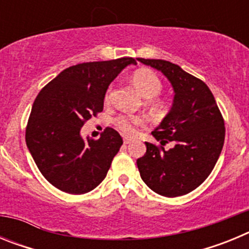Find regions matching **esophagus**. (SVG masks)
Listing matches in <instances>:
<instances>
[{
  "mask_svg": "<svg viewBox=\"0 0 249 249\" xmlns=\"http://www.w3.org/2000/svg\"><path fill=\"white\" fill-rule=\"evenodd\" d=\"M123 142H124V144H128L129 142H131V140H129V138L124 137V138H123Z\"/></svg>",
  "mask_w": 249,
  "mask_h": 249,
  "instance_id": "esophagus-1",
  "label": "esophagus"
}]
</instances>
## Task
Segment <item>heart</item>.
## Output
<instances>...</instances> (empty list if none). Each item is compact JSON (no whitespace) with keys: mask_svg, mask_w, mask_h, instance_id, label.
<instances>
[{"mask_svg":"<svg viewBox=\"0 0 249 249\" xmlns=\"http://www.w3.org/2000/svg\"><path fill=\"white\" fill-rule=\"evenodd\" d=\"M132 82L144 98L156 97L162 91V82H160V77L148 68L137 70L132 76ZM109 98H111V91H108V93L106 94V101L108 102ZM143 124L144 120L140 116H120L116 120L117 128L123 135L127 136L135 135L138 127H142Z\"/></svg>","mask_w":249,"mask_h":249,"instance_id":"obj_1","label":"heart"}]
</instances>
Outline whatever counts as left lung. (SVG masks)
Here are the masks:
<instances>
[{"label": "left lung", "instance_id": "1", "mask_svg": "<svg viewBox=\"0 0 249 249\" xmlns=\"http://www.w3.org/2000/svg\"><path fill=\"white\" fill-rule=\"evenodd\" d=\"M138 61L162 72L175 92L172 107L152 131L160 146L146 142V153L137 160L141 178L164 197L187 195L203 183L218 160L224 143L223 117L203 81L164 59ZM168 142L175 146L164 150Z\"/></svg>", "mask_w": 249, "mask_h": 249}]
</instances>
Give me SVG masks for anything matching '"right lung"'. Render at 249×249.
<instances>
[{
	"mask_svg": "<svg viewBox=\"0 0 249 249\" xmlns=\"http://www.w3.org/2000/svg\"><path fill=\"white\" fill-rule=\"evenodd\" d=\"M131 57L63 70L41 89L26 128V143L43 177L58 190L83 195L107 176L123 141L113 128L97 141L81 136L86 121L103 111L105 94Z\"/></svg>",
	"mask_w": 249,
	"mask_h": 249,
	"instance_id": "right-lung-1",
	"label": "right lung"
}]
</instances>
